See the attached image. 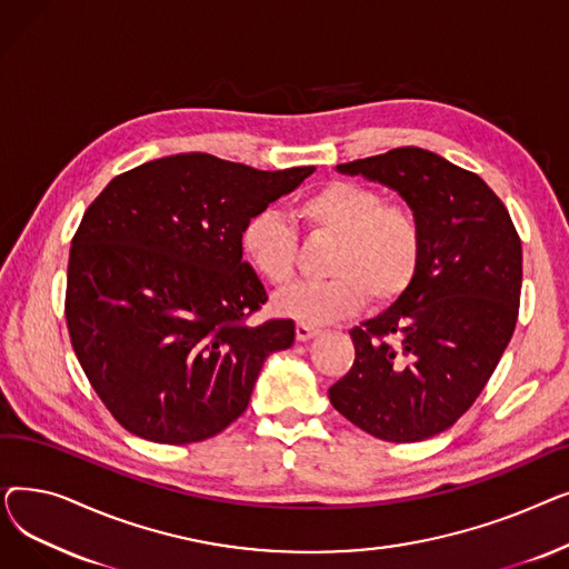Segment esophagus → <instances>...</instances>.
Returning a JSON list of instances; mask_svg holds the SVG:
<instances>
[{
	"label": "esophagus",
	"instance_id": "1",
	"mask_svg": "<svg viewBox=\"0 0 569 569\" xmlns=\"http://www.w3.org/2000/svg\"><path fill=\"white\" fill-rule=\"evenodd\" d=\"M316 335H320L318 327H313V325H309V322H302V320H297V325H295V337H297V341H309V339H313Z\"/></svg>",
	"mask_w": 569,
	"mask_h": 569
}]
</instances>
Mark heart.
Masks as SVG:
<instances>
[{
  "label": "heart",
  "instance_id": "1",
  "mask_svg": "<svg viewBox=\"0 0 569 569\" xmlns=\"http://www.w3.org/2000/svg\"><path fill=\"white\" fill-rule=\"evenodd\" d=\"M295 217L311 232L337 237L327 272L332 279L297 283L281 292L274 309L281 316L322 325L371 305H387L408 288L422 253V230L408 207L382 202L365 184L335 179L295 204ZM239 244L256 272L274 288L295 277L297 232L277 209L253 214Z\"/></svg>",
  "mask_w": 569,
  "mask_h": 569
}]
</instances>
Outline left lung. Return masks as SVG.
Here are the masks:
<instances>
[{"mask_svg":"<svg viewBox=\"0 0 569 569\" xmlns=\"http://www.w3.org/2000/svg\"><path fill=\"white\" fill-rule=\"evenodd\" d=\"M397 191L422 230L408 288L352 327V369L332 406L387 442L450 429L480 397L510 343L521 295V239L482 177L422 147L337 166Z\"/></svg>","mask_w":569,"mask_h":569,"instance_id":"left-lung-1","label":"left lung"}]
</instances>
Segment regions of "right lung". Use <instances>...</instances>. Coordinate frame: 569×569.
Instances as JSON below:
<instances>
[{
	"label": "right lung",
	"mask_w": 569,
	"mask_h": 569,
	"mask_svg": "<svg viewBox=\"0 0 569 569\" xmlns=\"http://www.w3.org/2000/svg\"><path fill=\"white\" fill-rule=\"evenodd\" d=\"M313 166L256 170L174 154L117 174L71 242L67 322L78 362L127 431L161 445L221 433L249 406L292 320L249 325L267 302L244 223Z\"/></svg>",
	"instance_id": "add662e5"
}]
</instances>
